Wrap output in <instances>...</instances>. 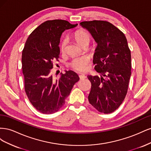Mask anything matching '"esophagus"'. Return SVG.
<instances>
[{
	"label": "esophagus",
	"instance_id": "34e87169",
	"mask_svg": "<svg viewBox=\"0 0 151 151\" xmlns=\"http://www.w3.org/2000/svg\"><path fill=\"white\" fill-rule=\"evenodd\" d=\"M79 78H80L81 79H84L86 78V76L85 75H84V74H81V75H79Z\"/></svg>",
	"mask_w": 151,
	"mask_h": 151
}]
</instances>
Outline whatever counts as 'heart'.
Instances as JSON below:
<instances>
[{
    "mask_svg": "<svg viewBox=\"0 0 151 151\" xmlns=\"http://www.w3.org/2000/svg\"><path fill=\"white\" fill-rule=\"evenodd\" d=\"M73 37L76 41V42L81 46L86 43H89L90 41V36L89 33L86 31L82 29L77 30L73 35ZM66 45L67 41L64 40L61 45L62 52L65 51ZM88 64L89 59L86 57H76L73 59L70 63V66L77 71L84 72L88 69Z\"/></svg>",
    "mask_w": 151,
    "mask_h": 151,
    "instance_id": "heart-1",
    "label": "heart"
}]
</instances>
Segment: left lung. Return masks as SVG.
Segmentation results:
<instances>
[{"instance_id": "obj_1", "label": "left lung", "mask_w": 151, "mask_h": 151, "mask_svg": "<svg viewBox=\"0 0 151 151\" xmlns=\"http://www.w3.org/2000/svg\"><path fill=\"white\" fill-rule=\"evenodd\" d=\"M80 25L89 32L98 44L93 63L101 77L88 76L91 83L89 102L98 111L111 113L124 100L131 76V53L127 38L108 21H83Z\"/></svg>"}]
</instances>
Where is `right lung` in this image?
<instances>
[{"label": "right lung", "mask_w": 151, "mask_h": 151, "mask_svg": "<svg viewBox=\"0 0 151 151\" xmlns=\"http://www.w3.org/2000/svg\"><path fill=\"white\" fill-rule=\"evenodd\" d=\"M77 26L62 19L47 21L26 40L22 53L24 89L32 105L40 113L52 114L59 110L79 80L72 70L61 73L56 80L51 73L53 61H58L62 33Z\"/></svg>", "instance_id": "right-lung-1"}]
</instances>
